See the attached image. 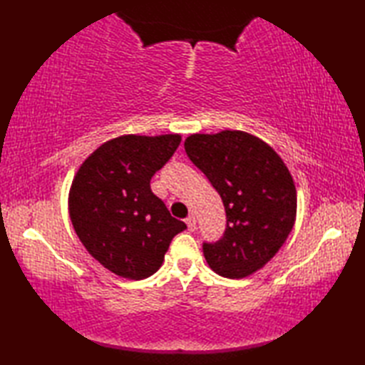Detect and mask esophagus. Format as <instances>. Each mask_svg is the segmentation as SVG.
Returning <instances> with one entry per match:
<instances>
[{"label":"esophagus","instance_id":"1","mask_svg":"<svg viewBox=\"0 0 365 365\" xmlns=\"http://www.w3.org/2000/svg\"><path fill=\"white\" fill-rule=\"evenodd\" d=\"M185 222H187L190 232H195L196 230V218H195V215H190L188 218L185 220Z\"/></svg>","mask_w":365,"mask_h":365}]
</instances>
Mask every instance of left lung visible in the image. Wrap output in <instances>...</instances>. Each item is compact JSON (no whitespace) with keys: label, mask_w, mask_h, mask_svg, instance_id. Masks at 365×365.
Listing matches in <instances>:
<instances>
[{"label":"left lung","mask_w":365,"mask_h":365,"mask_svg":"<svg viewBox=\"0 0 365 365\" xmlns=\"http://www.w3.org/2000/svg\"><path fill=\"white\" fill-rule=\"evenodd\" d=\"M190 160L222 199L224 237L204 243L216 274L243 279L274 257L297 220V188L289 168L260 138L242 130L195 133L185 139Z\"/></svg>","instance_id":"obj_1"}]
</instances>
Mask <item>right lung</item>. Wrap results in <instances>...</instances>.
I'll return each instance as SVG.
<instances>
[{
  "instance_id": "right-lung-1",
  "label": "right lung",
  "mask_w": 365,
  "mask_h": 365,
  "mask_svg": "<svg viewBox=\"0 0 365 365\" xmlns=\"http://www.w3.org/2000/svg\"><path fill=\"white\" fill-rule=\"evenodd\" d=\"M182 136L122 135L81 163L68 191V215L86 251L115 276L141 281L157 273L187 224L170 216L150 178Z\"/></svg>"
}]
</instances>
